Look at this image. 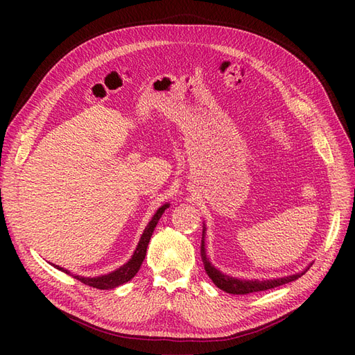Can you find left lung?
<instances>
[{
    "instance_id": "1",
    "label": "left lung",
    "mask_w": 355,
    "mask_h": 355,
    "mask_svg": "<svg viewBox=\"0 0 355 355\" xmlns=\"http://www.w3.org/2000/svg\"><path fill=\"white\" fill-rule=\"evenodd\" d=\"M204 235H206V228L202 231V239H201V259H202V265L204 270H206L207 275L211 278V282L216 284L220 290L231 295H247V293H254V292H263V290H270L278 286H283L286 283L295 282L297 280L299 277H302L306 270H309V266L306 268L305 271L297 272L295 275H288V277H283V278H274V280H243V278H235V277H230L227 274L220 272L219 270L214 268L209 257L206 254V245H204Z\"/></svg>"
}]
</instances>
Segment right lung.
<instances>
[{
    "label": "right lung",
    "instance_id": "right-lung-1",
    "mask_svg": "<svg viewBox=\"0 0 355 355\" xmlns=\"http://www.w3.org/2000/svg\"><path fill=\"white\" fill-rule=\"evenodd\" d=\"M168 206H170V204L167 202V204H164V206H161L155 211L153 219L149 220V223L146 225V228H145V231L142 234L141 240H139V243H137V247H136V250H135V253L132 256V259L128 261V262H125L123 266L118 268V270H115V271H112L110 274L99 275V277H81V275L71 274L68 270H65V268H60L59 265H53V266L58 268V270H60L63 272L69 274V275H73V278H77V280H80L84 284H87V286L94 287V288H101V290H110V288H114V287L121 286V284H124L127 282H130L132 278L137 274L139 268H141V265H142V262L145 259L146 247L149 244V240H151V237H153V232H154V230L157 227V223H158V220L161 218V214L164 213V210Z\"/></svg>",
    "mask_w": 355,
    "mask_h": 355
}]
</instances>
